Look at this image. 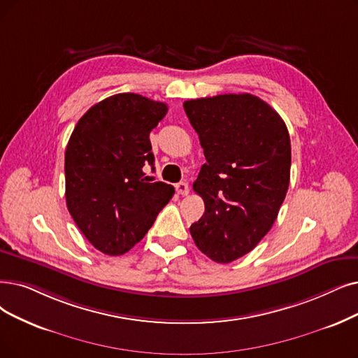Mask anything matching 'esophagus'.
Instances as JSON below:
<instances>
[{
	"mask_svg": "<svg viewBox=\"0 0 358 358\" xmlns=\"http://www.w3.org/2000/svg\"><path fill=\"white\" fill-rule=\"evenodd\" d=\"M176 191L180 194V195H188L189 194V187L187 182H179L176 185Z\"/></svg>",
	"mask_w": 358,
	"mask_h": 358,
	"instance_id": "esophagus-1",
	"label": "esophagus"
}]
</instances>
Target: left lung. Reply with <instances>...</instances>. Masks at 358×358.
I'll list each match as a JSON object with an SVG mask.
<instances>
[{
	"label": "left lung",
	"instance_id": "obj_1",
	"mask_svg": "<svg viewBox=\"0 0 358 358\" xmlns=\"http://www.w3.org/2000/svg\"><path fill=\"white\" fill-rule=\"evenodd\" d=\"M183 108L207 160L192 185L206 211L189 232L208 259L231 263L254 250L278 217L289 187V134L251 94L189 99Z\"/></svg>",
	"mask_w": 358,
	"mask_h": 358
}]
</instances>
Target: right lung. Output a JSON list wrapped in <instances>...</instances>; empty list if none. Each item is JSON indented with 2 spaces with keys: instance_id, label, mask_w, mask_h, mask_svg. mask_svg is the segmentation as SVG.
Returning <instances> with one entry per match:
<instances>
[{
  "instance_id": "obj_1",
  "label": "right lung",
  "mask_w": 358,
  "mask_h": 358,
  "mask_svg": "<svg viewBox=\"0 0 358 358\" xmlns=\"http://www.w3.org/2000/svg\"><path fill=\"white\" fill-rule=\"evenodd\" d=\"M166 113L164 103L116 94L92 106L71 132L64 155L66 204L98 251H129L175 194L171 185L144 171L154 166L150 132Z\"/></svg>"
}]
</instances>
